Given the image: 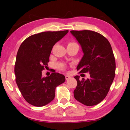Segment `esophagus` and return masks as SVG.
<instances>
[{"label": "esophagus", "instance_id": "1", "mask_svg": "<svg viewBox=\"0 0 130 130\" xmlns=\"http://www.w3.org/2000/svg\"><path fill=\"white\" fill-rule=\"evenodd\" d=\"M70 78H71V77L69 76H68V75L65 76V79H66V80H69V79H70Z\"/></svg>", "mask_w": 130, "mask_h": 130}]
</instances>
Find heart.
Returning a JSON list of instances; mask_svg holds the SVG:
<instances>
[{"mask_svg": "<svg viewBox=\"0 0 130 130\" xmlns=\"http://www.w3.org/2000/svg\"><path fill=\"white\" fill-rule=\"evenodd\" d=\"M70 44H77L76 43H74V42H70L69 43L68 45H70ZM57 67L59 68V69H61V70H65L66 69V65L65 63H58V65H57Z\"/></svg>", "mask_w": 130, "mask_h": 130, "instance_id": "1", "label": "heart"}]
</instances>
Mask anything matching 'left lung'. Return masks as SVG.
Returning <instances> with one entry per match:
<instances>
[{"mask_svg":"<svg viewBox=\"0 0 130 130\" xmlns=\"http://www.w3.org/2000/svg\"><path fill=\"white\" fill-rule=\"evenodd\" d=\"M70 32L84 53L77 70L90 74L87 80L74 76L77 85L74 97L87 106L96 105L107 95L115 76V59L111 44L105 37L93 31L72 30Z\"/></svg>","mask_w":130,"mask_h":130,"instance_id":"1","label":"left lung"}]
</instances>
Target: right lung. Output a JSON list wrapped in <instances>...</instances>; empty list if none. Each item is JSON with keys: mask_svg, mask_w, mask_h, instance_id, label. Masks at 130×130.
<instances>
[{"mask_svg": "<svg viewBox=\"0 0 130 130\" xmlns=\"http://www.w3.org/2000/svg\"><path fill=\"white\" fill-rule=\"evenodd\" d=\"M68 31H45L32 35L19 48L14 68L15 80L25 100L34 106H44L51 102L56 87L65 82L63 74L53 72L49 76L43 77L42 71L47 65L53 46Z\"/></svg>", "mask_w": 130, "mask_h": 130, "instance_id": "obj_1", "label": "right lung"}]
</instances>
